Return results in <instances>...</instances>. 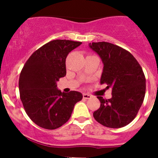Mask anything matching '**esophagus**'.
Returning a JSON list of instances; mask_svg holds the SVG:
<instances>
[{
	"label": "esophagus",
	"instance_id": "1",
	"mask_svg": "<svg viewBox=\"0 0 158 158\" xmlns=\"http://www.w3.org/2000/svg\"><path fill=\"white\" fill-rule=\"evenodd\" d=\"M82 97H83V98H85V99H90V98H92V95H89V94H83Z\"/></svg>",
	"mask_w": 158,
	"mask_h": 158
}]
</instances>
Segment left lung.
<instances>
[{
	"mask_svg": "<svg viewBox=\"0 0 158 158\" xmlns=\"http://www.w3.org/2000/svg\"><path fill=\"white\" fill-rule=\"evenodd\" d=\"M104 64L101 84L111 87V97L97 96L101 105L94 111V118L104 126L118 128L135 119L142 105L146 91V79L142 68L126 49L108 42L89 44Z\"/></svg>",
	"mask_w": 158,
	"mask_h": 158,
	"instance_id": "1",
	"label": "left lung"
}]
</instances>
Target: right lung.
<instances>
[{
    "instance_id": "add662e5",
    "label": "right lung",
    "mask_w": 158,
    "mask_h": 158,
    "mask_svg": "<svg viewBox=\"0 0 158 158\" xmlns=\"http://www.w3.org/2000/svg\"><path fill=\"white\" fill-rule=\"evenodd\" d=\"M82 43L66 40H52L36 49L27 60L19 78L20 98L25 111L38 126L53 130L71 117L82 93H63L56 82L66 74V59Z\"/></svg>"
}]
</instances>
